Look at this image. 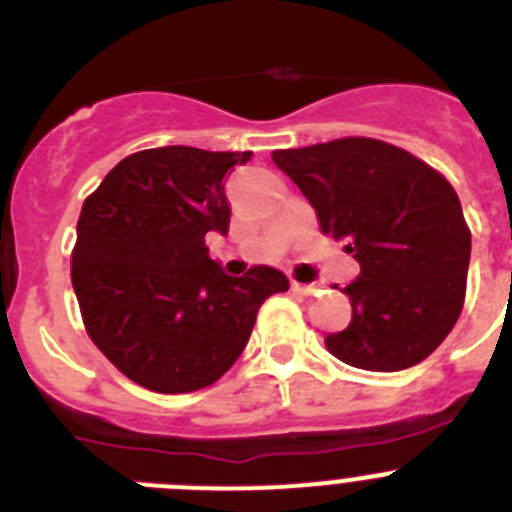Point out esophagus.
I'll return each instance as SVG.
<instances>
[{
  "label": "esophagus",
  "instance_id": "obj_1",
  "mask_svg": "<svg viewBox=\"0 0 512 512\" xmlns=\"http://www.w3.org/2000/svg\"><path fill=\"white\" fill-rule=\"evenodd\" d=\"M318 289H320L318 284H300V282H292V292H295V295H302V297L315 295Z\"/></svg>",
  "mask_w": 512,
  "mask_h": 512
}]
</instances>
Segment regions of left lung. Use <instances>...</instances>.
<instances>
[{
	"instance_id": "1",
	"label": "left lung",
	"mask_w": 512,
	"mask_h": 512,
	"mask_svg": "<svg viewBox=\"0 0 512 512\" xmlns=\"http://www.w3.org/2000/svg\"><path fill=\"white\" fill-rule=\"evenodd\" d=\"M271 158L361 266L343 287L351 323L325 338L330 354L366 372H400L433 354L459 320L472 253L454 187L413 153L374 138Z\"/></svg>"
}]
</instances>
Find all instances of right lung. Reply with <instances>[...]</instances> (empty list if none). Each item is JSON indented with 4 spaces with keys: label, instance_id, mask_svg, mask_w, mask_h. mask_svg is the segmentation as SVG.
Instances as JSON below:
<instances>
[{
    "label": "right lung",
    "instance_id": "right-lung-1",
    "mask_svg": "<svg viewBox=\"0 0 512 512\" xmlns=\"http://www.w3.org/2000/svg\"><path fill=\"white\" fill-rule=\"evenodd\" d=\"M251 151L164 146L122 158L81 207L71 282L89 338L135 384L202 390L243 354L259 307L289 279L230 277L205 235L228 233L225 179Z\"/></svg>",
    "mask_w": 512,
    "mask_h": 512
}]
</instances>
